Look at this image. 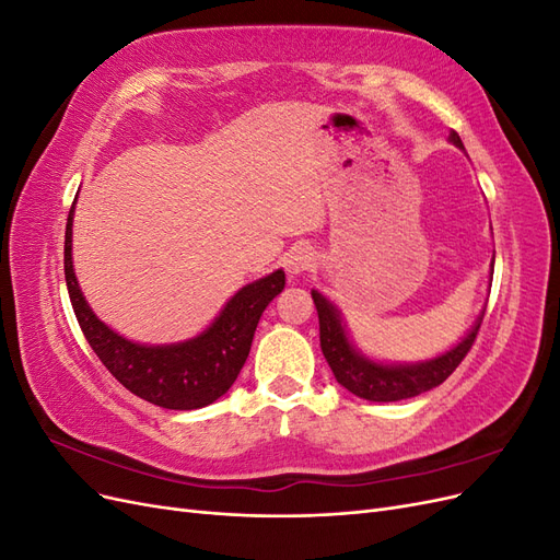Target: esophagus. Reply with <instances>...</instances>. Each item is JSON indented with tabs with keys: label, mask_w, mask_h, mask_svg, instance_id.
I'll return each mask as SVG.
<instances>
[{
	"label": "esophagus",
	"mask_w": 560,
	"mask_h": 560,
	"mask_svg": "<svg viewBox=\"0 0 560 560\" xmlns=\"http://www.w3.org/2000/svg\"><path fill=\"white\" fill-rule=\"evenodd\" d=\"M315 266V252L311 247H292L284 254V270L287 276L299 278Z\"/></svg>",
	"instance_id": "34e87169"
}]
</instances>
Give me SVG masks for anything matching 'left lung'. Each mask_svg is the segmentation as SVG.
<instances>
[{
	"mask_svg": "<svg viewBox=\"0 0 560 560\" xmlns=\"http://www.w3.org/2000/svg\"><path fill=\"white\" fill-rule=\"evenodd\" d=\"M448 140L455 147L465 149L460 135L455 130H451ZM311 294L319 317L322 354H325V360L329 362L336 381L341 383L348 393L369 401L411 399L416 395L428 393V389L436 385H442L457 369V364L465 360V354L469 352L474 341H477V334L483 319V315H479V319L474 322V327L463 341L434 360L416 364H383L364 358V354L350 343L341 313H338L331 301H327L317 290H313Z\"/></svg>",
	"mask_w": 560,
	"mask_h": 560,
	"instance_id": "left-lung-1",
	"label": "left lung"
}]
</instances>
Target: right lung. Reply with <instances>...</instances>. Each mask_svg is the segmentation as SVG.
Returning a JSON list of instances; mask_svg holds the SVG:
<instances>
[{
	"label": "right lung",
	"instance_id": "right-lung-1",
	"mask_svg": "<svg viewBox=\"0 0 560 560\" xmlns=\"http://www.w3.org/2000/svg\"><path fill=\"white\" fill-rule=\"evenodd\" d=\"M72 219L65 226V280L79 327L109 374L132 395L163 409L191 411L217 401L238 378L266 306L284 290V270L245 284L212 325L196 338L171 346L132 343L109 329L83 299L72 266Z\"/></svg>",
	"mask_w": 560,
	"mask_h": 560
}]
</instances>
